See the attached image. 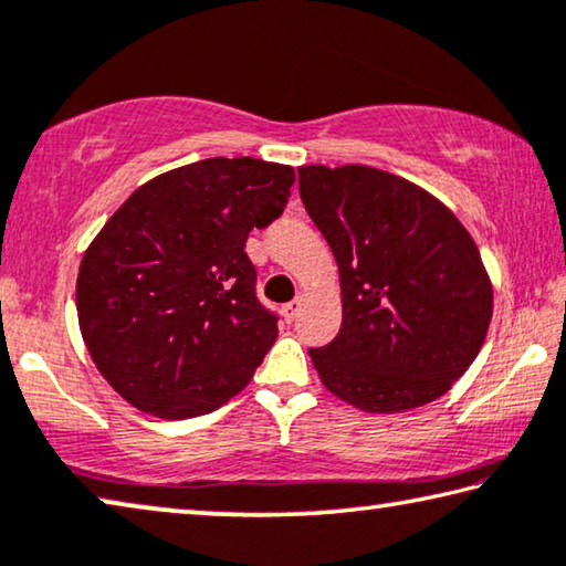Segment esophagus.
<instances>
[{
    "label": "esophagus",
    "instance_id": "esophagus-1",
    "mask_svg": "<svg viewBox=\"0 0 566 566\" xmlns=\"http://www.w3.org/2000/svg\"><path fill=\"white\" fill-rule=\"evenodd\" d=\"M302 307H304V300L302 297H297V300H292V302H286L284 307H282V315H284V319L286 322H294L300 317V312H302Z\"/></svg>",
    "mask_w": 566,
    "mask_h": 566
}]
</instances>
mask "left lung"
Listing matches in <instances>:
<instances>
[{"mask_svg": "<svg viewBox=\"0 0 566 566\" xmlns=\"http://www.w3.org/2000/svg\"><path fill=\"white\" fill-rule=\"evenodd\" d=\"M297 174L343 286L337 337L310 347L322 382L367 412L441 398L469 370L491 322V282L471 234L423 188L385 170Z\"/></svg>", "mask_w": 566, "mask_h": 566, "instance_id": "8db88e82", "label": "left lung"}]
</instances>
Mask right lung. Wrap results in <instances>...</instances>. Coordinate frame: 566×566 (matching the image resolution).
I'll return each mask as SVG.
<instances>
[{
  "label": "right lung",
  "instance_id": "add662e5",
  "mask_svg": "<svg viewBox=\"0 0 566 566\" xmlns=\"http://www.w3.org/2000/svg\"><path fill=\"white\" fill-rule=\"evenodd\" d=\"M294 170L206 158L140 186L85 251L77 319L97 370L143 412L181 420L247 388L276 339L251 229L280 219Z\"/></svg>",
  "mask_w": 566,
  "mask_h": 566
}]
</instances>
